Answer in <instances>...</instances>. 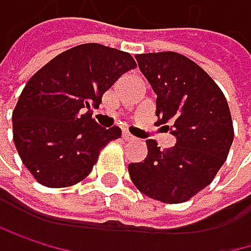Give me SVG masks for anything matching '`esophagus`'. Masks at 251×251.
Returning <instances> with one entry per match:
<instances>
[{"instance_id":"1","label":"esophagus","mask_w":251,"mask_h":251,"mask_svg":"<svg viewBox=\"0 0 251 251\" xmlns=\"http://www.w3.org/2000/svg\"><path fill=\"white\" fill-rule=\"evenodd\" d=\"M122 138H123L125 141H131V140H134V137H132L129 132H126V131H123V132H122Z\"/></svg>"}]
</instances>
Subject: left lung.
Returning <instances> with one entry per match:
<instances>
[{
    "instance_id": "obj_1",
    "label": "left lung",
    "mask_w": 251,
    "mask_h": 251,
    "mask_svg": "<svg viewBox=\"0 0 251 251\" xmlns=\"http://www.w3.org/2000/svg\"><path fill=\"white\" fill-rule=\"evenodd\" d=\"M135 59L157 97L156 125H165L177 141L160 150L147 140V156L128 165L129 176L149 198L180 204L207 187L225 164L234 141L229 105L214 80L180 53H143Z\"/></svg>"
}]
</instances>
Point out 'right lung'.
<instances>
[{
    "mask_svg": "<svg viewBox=\"0 0 251 251\" xmlns=\"http://www.w3.org/2000/svg\"><path fill=\"white\" fill-rule=\"evenodd\" d=\"M135 67L129 53L87 43L62 51L28 80L11 116L13 140L40 184H77L100 151L120 138V128H101L91 107L98 108L116 80Z\"/></svg>",
    "mask_w": 251,
    "mask_h": 251,
    "instance_id": "right-lung-1",
    "label": "right lung"
}]
</instances>
